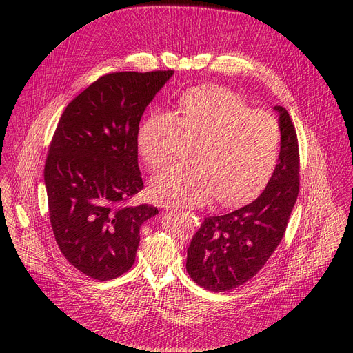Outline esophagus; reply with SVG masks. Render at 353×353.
Here are the masks:
<instances>
[{"instance_id": "1", "label": "esophagus", "mask_w": 353, "mask_h": 353, "mask_svg": "<svg viewBox=\"0 0 353 353\" xmlns=\"http://www.w3.org/2000/svg\"><path fill=\"white\" fill-rule=\"evenodd\" d=\"M180 212H181V210H180ZM190 216H192V214H190Z\"/></svg>"}]
</instances>
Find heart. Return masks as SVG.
Segmentation results:
<instances>
[{"instance_id":"heart-1","label":"heart","mask_w":353,"mask_h":353,"mask_svg":"<svg viewBox=\"0 0 353 353\" xmlns=\"http://www.w3.org/2000/svg\"><path fill=\"white\" fill-rule=\"evenodd\" d=\"M180 127L203 136L194 164H174L156 176L148 194L165 206L199 208L213 197L233 206L253 196L272 174L279 153V125L273 116L250 105L225 87H196L184 92L177 114L152 110L139 124L137 150L152 169L169 163Z\"/></svg>"}]
</instances>
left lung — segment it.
<instances>
[{"mask_svg":"<svg viewBox=\"0 0 353 353\" xmlns=\"http://www.w3.org/2000/svg\"><path fill=\"white\" fill-rule=\"evenodd\" d=\"M279 114L281 153L265 190L249 205L228 214L205 217L188 249L192 279L212 292L243 285L261 270L285 234L299 193V148L286 108Z\"/></svg>","mask_w":353,"mask_h":353,"instance_id":"left-lung-1","label":"left lung"}]
</instances>
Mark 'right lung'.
<instances>
[{
    "mask_svg": "<svg viewBox=\"0 0 353 353\" xmlns=\"http://www.w3.org/2000/svg\"><path fill=\"white\" fill-rule=\"evenodd\" d=\"M174 71L111 72L74 99L44 167L50 221L67 261L97 281L133 266L140 228L157 208L124 203L143 189L136 133Z\"/></svg>",
    "mask_w": 353,
    "mask_h": 353,
    "instance_id": "obj_1",
    "label": "right lung"
}]
</instances>
